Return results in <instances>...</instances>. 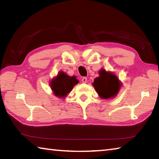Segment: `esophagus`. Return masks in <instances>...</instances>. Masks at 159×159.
Instances as JSON below:
<instances>
[{
  "instance_id": "obj_1",
  "label": "esophagus",
  "mask_w": 159,
  "mask_h": 159,
  "mask_svg": "<svg viewBox=\"0 0 159 159\" xmlns=\"http://www.w3.org/2000/svg\"><path fill=\"white\" fill-rule=\"evenodd\" d=\"M82 82H83V83H87V78H86V77H83V79H82Z\"/></svg>"
}]
</instances>
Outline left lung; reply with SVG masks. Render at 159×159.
Segmentation results:
<instances>
[{"label": "left lung", "mask_w": 159, "mask_h": 159, "mask_svg": "<svg viewBox=\"0 0 159 159\" xmlns=\"http://www.w3.org/2000/svg\"><path fill=\"white\" fill-rule=\"evenodd\" d=\"M99 75L94 80L93 85L99 98L104 99L115 98L119 92L122 83L114 73L104 69L99 70Z\"/></svg>", "instance_id": "8db88e82"}]
</instances>
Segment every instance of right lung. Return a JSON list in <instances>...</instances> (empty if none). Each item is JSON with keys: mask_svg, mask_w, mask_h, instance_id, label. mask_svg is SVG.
I'll return each instance as SVG.
<instances>
[{"mask_svg": "<svg viewBox=\"0 0 159 159\" xmlns=\"http://www.w3.org/2000/svg\"><path fill=\"white\" fill-rule=\"evenodd\" d=\"M79 82L75 76H69L64 71H60L51 80L50 86L55 96L59 98H65Z\"/></svg>", "mask_w": 159, "mask_h": 159, "instance_id": "add662e5", "label": "right lung"}]
</instances>
